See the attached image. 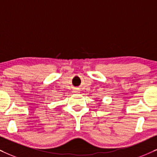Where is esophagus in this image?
Here are the masks:
<instances>
[{"mask_svg":"<svg viewBox=\"0 0 157 157\" xmlns=\"http://www.w3.org/2000/svg\"><path fill=\"white\" fill-rule=\"evenodd\" d=\"M73 93H79V90L77 88H75L74 90H73Z\"/></svg>","mask_w":157,"mask_h":157,"instance_id":"esophagus-1","label":"esophagus"}]
</instances>
